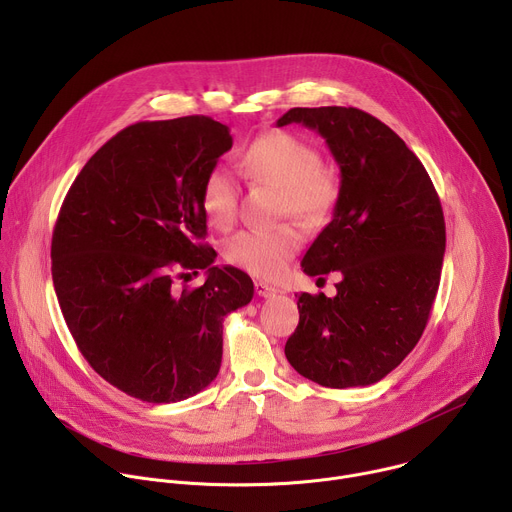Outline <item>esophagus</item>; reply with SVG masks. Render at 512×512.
<instances>
[{"mask_svg": "<svg viewBox=\"0 0 512 512\" xmlns=\"http://www.w3.org/2000/svg\"><path fill=\"white\" fill-rule=\"evenodd\" d=\"M279 289H275V287H271L269 283H263V281H255V294L259 296V298H271V296H275Z\"/></svg>", "mask_w": 512, "mask_h": 512, "instance_id": "1", "label": "esophagus"}]
</instances>
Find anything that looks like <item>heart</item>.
Masks as SVG:
<instances>
[{
	"label": "heart",
	"instance_id": "b5f03b06",
	"mask_svg": "<svg viewBox=\"0 0 512 512\" xmlns=\"http://www.w3.org/2000/svg\"><path fill=\"white\" fill-rule=\"evenodd\" d=\"M243 172L255 182L279 188L275 214L291 216L306 229L324 225L340 196L338 176L322 166L314 143L289 133L265 131L255 137L241 158ZM239 186L227 168H212L200 190L202 210L216 227H229L237 216ZM300 233L291 225L249 229L225 243L229 263L251 275L273 279L300 249Z\"/></svg>",
	"mask_w": 512,
	"mask_h": 512
}]
</instances>
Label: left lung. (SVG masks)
Segmentation results:
<instances>
[{
    "mask_svg": "<svg viewBox=\"0 0 512 512\" xmlns=\"http://www.w3.org/2000/svg\"><path fill=\"white\" fill-rule=\"evenodd\" d=\"M316 129L340 166L330 225L302 267L340 271L336 296L302 294L300 324L285 356L302 377L330 389L387 377L419 342L440 287L446 223L429 174L405 141L356 107H296L277 127Z\"/></svg>",
    "mask_w": 512,
    "mask_h": 512,
    "instance_id": "8db88e82",
    "label": "left lung"
}]
</instances>
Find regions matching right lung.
Returning a JSON list of instances; mask_svg holds the SVG:
<instances>
[{"label":"right lung","mask_w":512,"mask_h":512,"mask_svg":"<svg viewBox=\"0 0 512 512\" xmlns=\"http://www.w3.org/2000/svg\"><path fill=\"white\" fill-rule=\"evenodd\" d=\"M204 115L139 121L85 164L52 233L64 322L93 371L145 403L184 401L221 369L223 320L253 298L235 267H212L200 190L231 150ZM198 268L200 288H178Z\"/></svg>","instance_id":"obj_1"}]
</instances>
